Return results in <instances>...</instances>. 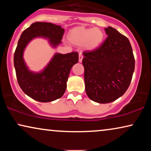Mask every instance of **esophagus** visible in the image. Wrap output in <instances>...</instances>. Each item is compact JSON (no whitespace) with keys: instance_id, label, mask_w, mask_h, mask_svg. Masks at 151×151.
Instances as JSON below:
<instances>
[{"instance_id":"34e87169","label":"esophagus","mask_w":151,"mask_h":151,"mask_svg":"<svg viewBox=\"0 0 151 151\" xmlns=\"http://www.w3.org/2000/svg\"><path fill=\"white\" fill-rule=\"evenodd\" d=\"M83 55H82V52H80L79 53V62L80 63H82V59H83Z\"/></svg>"}]
</instances>
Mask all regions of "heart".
<instances>
[{
    "mask_svg": "<svg viewBox=\"0 0 151 151\" xmlns=\"http://www.w3.org/2000/svg\"><path fill=\"white\" fill-rule=\"evenodd\" d=\"M68 39L72 44L78 46L84 45L88 50H94L102 43L104 33L99 28L76 27L69 31Z\"/></svg>",
    "mask_w": 151,
    "mask_h": 151,
    "instance_id": "heart-1",
    "label": "heart"
}]
</instances>
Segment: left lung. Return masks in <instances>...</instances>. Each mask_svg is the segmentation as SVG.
<instances>
[{
	"label": "left lung",
	"mask_w": 151,
	"mask_h": 151,
	"mask_svg": "<svg viewBox=\"0 0 151 151\" xmlns=\"http://www.w3.org/2000/svg\"><path fill=\"white\" fill-rule=\"evenodd\" d=\"M106 40L93 51L83 52L86 94L94 102L106 104L127 91L135 69L131 43L115 29H104Z\"/></svg>",
	"instance_id": "obj_1"
}]
</instances>
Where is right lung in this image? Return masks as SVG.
<instances>
[{"label":"right lung","mask_w":151,"mask_h":151,"mask_svg":"<svg viewBox=\"0 0 151 151\" xmlns=\"http://www.w3.org/2000/svg\"><path fill=\"white\" fill-rule=\"evenodd\" d=\"M65 29L51 22H36L22 33L14 56L16 78L24 93L40 102H49L61 98L67 88L71 67L78 62V52L56 53L39 73L28 69L23 59L27 45L36 38H45L53 47L62 42Z\"/></svg>","instance_id":"1"}]
</instances>
